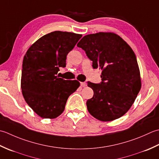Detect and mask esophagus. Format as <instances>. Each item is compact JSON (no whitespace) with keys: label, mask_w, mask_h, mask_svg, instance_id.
<instances>
[{"label":"esophagus","mask_w":159,"mask_h":159,"mask_svg":"<svg viewBox=\"0 0 159 159\" xmlns=\"http://www.w3.org/2000/svg\"><path fill=\"white\" fill-rule=\"evenodd\" d=\"M81 86L86 87V82H81Z\"/></svg>","instance_id":"1"}]
</instances>
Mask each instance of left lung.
Here are the masks:
<instances>
[{
    "instance_id": "1",
    "label": "left lung",
    "mask_w": 159,
    "mask_h": 159,
    "mask_svg": "<svg viewBox=\"0 0 159 159\" xmlns=\"http://www.w3.org/2000/svg\"><path fill=\"white\" fill-rule=\"evenodd\" d=\"M77 46L85 51L94 69L102 70L100 84L88 82L94 92L87 100L89 113L102 121L124 115L133 104L141 88L140 70L133 50L112 32L86 35Z\"/></svg>"
}]
</instances>
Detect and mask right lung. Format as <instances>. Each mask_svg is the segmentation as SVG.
<instances>
[{
  "label": "right lung",
  "mask_w": 159,
  "mask_h": 159,
  "mask_svg": "<svg viewBox=\"0 0 159 159\" xmlns=\"http://www.w3.org/2000/svg\"><path fill=\"white\" fill-rule=\"evenodd\" d=\"M82 34L56 31L43 35L29 48L22 61L20 86L30 108L42 118L55 119L65 108L69 97L78 89L77 80L58 77L66 56Z\"/></svg>",
  "instance_id": "obj_1"
}]
</instances>
